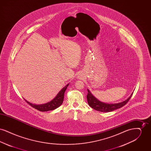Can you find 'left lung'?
<instances>
[{"mask_svg":"<svg viewBox=\"0 0 151 151\" xmlns=\"http://www.w3.org/2000/svg\"><path fill=\"white\" fill-rule=\"evenodd\" d=\"M132 93L126 101H124L122 102L118 103V104H109L104 103L96 99L92 94L89 91L88 89V94L86 96L87 101L89 105L92 108L97 111H99L101 112H110L112 111L117 109L122 108V106H124L129 100L131 96H132Z\"/></svg>","mask_w":151,"mask_h":151,"instance_id":"1","label":"left lung"}]
</instances>
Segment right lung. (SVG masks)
<instances>
[{"instance_id": "right-lung-1", "label": "right lung", "mask_w": 151, "mask_h": 151, "mask_svg": "<svg viewBox=\"0 0 151 151\" xmlns=\"http://www.w3.org/2000/svg\"><path fill=\"white\" fill-rule=\"evenodd\" d=\"M68 85L69 84L66 85V86H65L63 88H62V89L60 90V91H59L57 96L52 100L50 102H49L46 104H41V105H35V104L30 103L25 100V101L32 108H35L40 111H47L50 110H53L59 107L62 104L64 100L65 91L67 86H68Z\"/></svg>"}]
</instances>
